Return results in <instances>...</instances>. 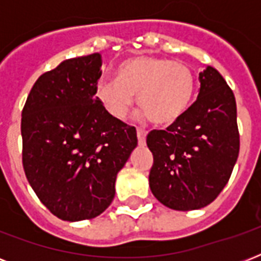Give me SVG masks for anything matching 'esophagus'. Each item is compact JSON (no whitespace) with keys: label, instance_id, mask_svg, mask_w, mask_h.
Listing matches in <instances>:
<instances>
[{"label":"esophagus","instance_id":"34e87169","mask_svg":"<svg viewBox=\"0 0 261 261\" xmlns=\"http://www.w3.org/2000/svg\"><path fill=\"white\" fill-rule=\"evenodd\" d=\"M146 130H143V128H138V130H137V137H138L139 145H145V143H146Z\"/></svg>","mask_w":261,"mask_h":261}]
</instances>
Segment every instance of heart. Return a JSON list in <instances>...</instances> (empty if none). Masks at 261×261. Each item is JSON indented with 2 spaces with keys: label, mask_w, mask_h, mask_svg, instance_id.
<instances>
[{
  "label": "heart",
  "mask_w": 261,
  "mask_h": 261,
  "mask_svg": "<svg viewBox=\"0 0 261 261\" xmlns=\"http://www.w3.org/2000/svg\"><path fill=\"white\" fill-rule=\"evenodd\" d=\"M195 77L190 67L169 59L139 55L122 62L116 79L96 84V98L115 119L128 114L134 96L154 124H171L187 111L194 96Z\"/></svg>",
  "instance_id": "b5f03b06"
}]
</instances>
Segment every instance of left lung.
Wrapping results in <instances>:
<instances>
[{"label": "left lung", "mask_w": 261, "mask_h": 261, "mask_svg": "<svg viewBox=\"0 0 261 261\" xmlns=\"http://www.w3.org/2000/svg\"><path fill=\"white\" fill-rule=\"evenodd\" d=\"M198 98L167 130L147 134L153 153L149 186L178 211L210 204L226 186L240 151L233 90L214 67L199 73Z\"/></svg>", "instance_id": "left-lung-1"}]
</instances>
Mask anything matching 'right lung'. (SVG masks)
I'll list each match as a JSON object with an SVG mask.
<instances>
[{"mask_svg":"<svg viewBox=\"0 0 261 261\" xmlns=\"http://www.w3.org/2000/svg\"><path fill=\"white\" fill-rule=\"evenodd\" d=\"M98 53L63 61L38 79L21 112L22 167L40 202L69 222L110 206L118 172L138 143L135 127L96 98Z\"/></svg>","mask_w":261,"mask_h":261,"instance_id":"obj_1","label":"right lung"}]
</instances>
